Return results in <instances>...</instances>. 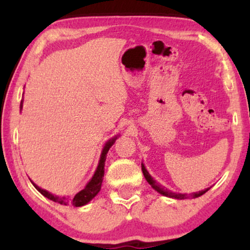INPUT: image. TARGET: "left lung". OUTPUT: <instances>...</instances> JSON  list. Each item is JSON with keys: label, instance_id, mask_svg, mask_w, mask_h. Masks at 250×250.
I'll use <instances>...</instances> for the list:
<instances>
[{"label": "left lung", "instance_id": "obj_1", "mask_svg": "<svg viewBox=\"0 0 250 250\" xmlns=\"http://www.w3.org/2000/svg\"><path fill=\"white\" fill-rule=\"evenodd\" d=\"M141 166H142V173H143V175H145L146 180L148 181V183L153 188V189H155V190L157 191V192H159L160 194H163V196H165V197L174 198V199H187V198H189V197L198 198V197L203 196L204 193H206L207 191L209 190V188H207V189H205V190H203V191H199V192H194V193H192V194H190V196H188V194H182V193H175V192H173V191L167 190V189H165V188H164V187L159 186V184L157 183L156 181L152 179V176L150 175L148 170L146 169L145 165H143V164H141Z\"/></svg>", "mask_w": 250, "mask_h": 250}]
</instances>
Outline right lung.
Instances as JSON below:
<instances>
[{"label":"right lung","mask_w":250,"mask_h":250,"mask_svg":"<svg viewBox=\"0 0 250 250\" xmlns=\"http://www.w3.org/2000/svg\"><path fill=\"white\" fill-rule=\"evenodd\" d=\"M21 108H22V101H21V104H20V109ZM116 139H117V136L110 139L107 143H105L104 149H102L100 160H99V165L97 167V170H95L93 177H92L90 182L86 184V187H85L83 190H81L80 192L75 194V197L71 198V199H69V198H66V197L54 196V194L50 193L49 191L41 189V188L37 187L36 184L33 182V181H30V182L33 183V186L36 188V190L39 191V192L42 193L44 197L47 198V199L54 201V203H59V204H63V205L70 204V205H73L74 207L84 206V205L90 203V201L99 193V191L101 190V184H102V181H104V162H105V158H107V153L109 151V149L111 148L112 145H114Z\"/></svg>","instance_id":"obj_1"}]
</instances>
